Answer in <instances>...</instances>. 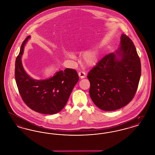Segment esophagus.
<instances>
[{
	"mask_svg": "<svg viewBox=\"0 0 155 155\" xmlns=\"http://www.w3.org/2000/svg\"><path fill=\"white\" fill-rule=\"evenodd\" d=\"M78 75L81 78H84L86 77V74L84 71H80L78 73Z\"/></svg>",
	"mask_w": 155,
	"mask_h": 155,
	"instance_id": "obj_1",
	"label": "esophagus"
}]
</instances>
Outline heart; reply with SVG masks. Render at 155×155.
<instances>
[{"label": "heart", "instance_id": "1", "mask_svg": "<svg viewBox=\"0 0 155 155\" xmlns=\"http://www.w3.org/2000/svg\"><path fill=\"white\" fill-rule=\"evenodd\" d=\"M71 57L73 58V56ZM98 58L99 56L97 52L94 51H88L82 54V59L85 65L88 66H92L95 65L97 62Z\"/></svg>", "mask_w": 155, "mask_h": 155}]
</instances>
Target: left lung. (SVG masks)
I'll return each mask as SVG.
<instances>
[{
	"label": "left lung",
	"mask_w": 155,
	"mask_h": 155,
	"mask_svg": "<svg viewBox=\"0 0 155 155\" xmlns=\"http://www.w3.org/2000/svg\"><path fill=\"white\" fill-rule=\"evenodd\" d=\"M120 45L116 53L104 56L88 73L91 98L103 110L125 106L133 100L138 87L141 64L135 46L125 34L121 35Z\"/></svg>",
	"instance_id": "obj_1"
}]
</instances>
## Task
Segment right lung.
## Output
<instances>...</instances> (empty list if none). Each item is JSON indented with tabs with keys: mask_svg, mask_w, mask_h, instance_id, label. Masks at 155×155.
Instances as JSON below:
<instances>
[{
	"mask_svg": "<svg viewBox=\"0 0 155 155\" xmlns=\"http://www.w3.org/2000/svg\"><path fill=\"white\" fill-rule=\"evenodd\" d=\"M30 38L28 36L22 42L15 60V79L20 95L32 110L46 114L57 113L66 104L79 80L78 75L74 69L67 68L47 80H36L31 78L24 70L21 60L24 45Z\"/></svg>",
	"mask_w": 155,
	"mask_h": 155,
	"instance_id": "right-lung-1",
	"label": "right lung"
}]
</instances>
